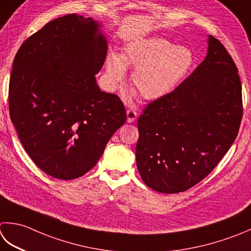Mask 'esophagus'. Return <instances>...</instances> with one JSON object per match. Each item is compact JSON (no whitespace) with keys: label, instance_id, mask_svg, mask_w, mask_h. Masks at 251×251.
I'll return each instance as SVG.
<instances>
[{"label":"esophagus","instance_id":"1","mask_svg":"<svg viewBox=\"0 0 251 251\" xmlns=\"http://www.w3.org/2000/svg\"><path fill=\"white\" fill-rule=\"evenodd\" d=\"M126 115H127V122L128 123H132L137 120V112L134 110H127Z\"/></svg>","mask_w":251,"mask_h":251}]
</instances>
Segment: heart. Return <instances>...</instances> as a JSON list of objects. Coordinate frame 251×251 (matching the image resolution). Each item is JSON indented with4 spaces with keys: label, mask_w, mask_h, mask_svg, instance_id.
Returning a JSON list of instances; mask_svg holds the SVG:
<instances>
[{
    "label": "heart",
    "mask_w": 251,
    "mask_h": 251,
    "mask_svg": "<svg viewBox=\"0 0 251 251\" xmlns=\"http://www.w3.org/2000/svg\"><path fill=\"white\" fill-rule=\"evenodd\" d=\"M195 56L190 49L176 47L162 37L131 40L121 55L110 53L106 57V83L111 89L125 79L126 68H134L131 86L142 99L156 101L173 92L194 66Z\"/></svg>",
    "instance_id": "heart-1"
}]
</instances>
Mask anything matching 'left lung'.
<instances>
[{"instance_id":"8db88e82","label":"left lung","mask_w":251,"mask_h":251,"mask_svg":"<svg viewBox=\"0 0 251 251\" xmlns=\"http://www.w3.org/2000/svg\"><path fill=\"white\" fill-rule=\"evenodd\" d=\"M242 83L223 44L208 36V52L191 75L138 119L136 162L144 183L177 194L202 180L236 139Z\"/></svg>"}]
</instances>
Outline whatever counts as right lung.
<instances>
[{
    "label": "right lung",
    "mask_w": 251,
    "mask_h": 251,
    "mask_svg": "<svg viewBox=\"0 0 251 251\" xmlns=\"http://www.w3.org/2000/svg\"><path fill=\"white\" fill-rule=\"evenodd\" d=\"M101 28L91 17L66 15L29 37L14 58L12 123L28 155L54 178L85 175L126 122L120 98L97 83L107 50Z\"/></svg>",
    "instance_id": "obj_1"
}]
</instances>
